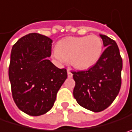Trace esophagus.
I'll return each instance as SVG.
<instances>
[{
  "label": "esophagus",
  "mask_w": 132,
  "mask_h": 132,
  "mask_svg": "<svg viewBox=\"0 0 132 132\" xmlns=\"http://www.w3.org/2000/svg\"><path fill=\"white\" fill-rule=\"evenodd\" d=\"M67 75H68V77H69V78H72V73L70 69H67Z\"/></svg>",
  "instance_id": "obj_1"
}]
</instances>
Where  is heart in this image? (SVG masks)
Returning a JSON list of instances; mask_svg holds the SVG:
<instances>
[{"label": "heart", "instance_id": "heart-1", "mask_svg": "<svg viewBox=\"0 0 132 132\" xmlns=\"http://www.w3.org/2000/svg\"><path fill=\"white\" fill-rule=\"evenodd\" d=\"M102 51V39L96 35L68 37L58 42L54 56L61 63L70 61L76 69L84 70L90 68L99 60Z\"/></svg>", "mask_w": 132, "mask_h": 132}]
</instances>
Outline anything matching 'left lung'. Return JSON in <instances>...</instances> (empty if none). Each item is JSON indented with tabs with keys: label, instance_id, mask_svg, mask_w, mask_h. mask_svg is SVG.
Listing matches in <instances>:
<instances>
[{
	"label": "left lung",
	"instance_id": "1",
	"mask_svg": "<svg viewBox=\"0 0 132 132\" xmlns=\"http://www.w3.org/2000/svg\"><path fill=\"white\" fill-rule=\"evenodd\" d=\"M106 49L96 64L85 71L72 72L76 85L73 96L82 107L101 112L117 97L122 84V59L116 42L100 35Z\"/></svg>",
	"mask_w": 132,
	"mask_h": 132
}]
</instances>
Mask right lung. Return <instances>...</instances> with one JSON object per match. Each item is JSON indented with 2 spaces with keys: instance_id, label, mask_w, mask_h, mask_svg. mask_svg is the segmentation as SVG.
Instances as JSON below:
<instances>
[{
  "instance_id": "right-lung-1",
  "label": "right lung",
  "mask_w": 132,
  "mask_h": 132,
  "mask_svg": "<svg viewBox=\"0 0 132 132\" xmlns=\"http://www.w3.org/2000/svg\"><path fill=\"white\" fill-rule=\"evenodd\" d=\"M53 41L38 33L19 38L13 46L9 66L12 96L25 113L38 116L54 106L56 94L67 78L66 69L48 60Z\"/></svg>"
}]
</instances>
